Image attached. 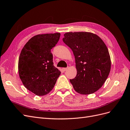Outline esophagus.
Returning a JSON list of instances; mask_svg holds the SVG:
<instances>
[{
  "label": "esophagus",
  "instance_id": "34e87169",
  "mask_svg": "<svg viewBox=\"0 0 130 130\" xmlns=\"http://www.w3.org/2000/svg\"><path fill=\"white\" fill-rule=\"evenodd\" d=\"M68 69H69L68 68H62V71H66L68 70Z\"/></svg>",
  "mask_w": 130,
  "mask_h": 130
}]
</instances>
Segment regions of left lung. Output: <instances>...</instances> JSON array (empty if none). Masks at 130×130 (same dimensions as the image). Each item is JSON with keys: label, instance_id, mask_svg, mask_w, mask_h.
<instances>
[{"label": "left lung", "instance_id": "8db88e82", "mask_svg": "<svg viewBox=\"0 0 130 130\" xmlns=\"http://www.w3.org/2000/svg\"><path fill=\"white\" fill-rule=\"evenodd\" d=\"M62 41L72 50L77 74L70 82L75 91L93 94L101 88L111 69L108 48L99 36L90 32H68Z\"/></svg>", "mask_w": 130, "mask_h": 130}]
</instances>
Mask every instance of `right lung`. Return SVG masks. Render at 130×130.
<instances>
[{"label": "right lung", "mask_w": 130, "mask_h": 130, "mask_svg": "<svg viewBox=\"0 0 130 130\" xmlns=\"http://www.w3.org/2000/svg\"><path fill=\"white\" fill-rule=\"evenodd\" d=\"M60 34H44L31 37L23 46L18 62L20 78L25 87L37 96L49 93L61 72L53 63L51 49Z\"/></svg>", "instance_id": "obj_1"}]
</instances>
